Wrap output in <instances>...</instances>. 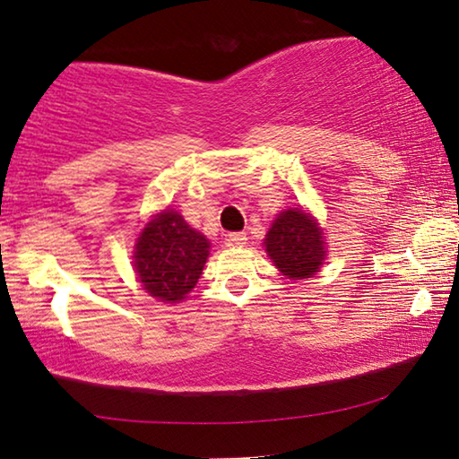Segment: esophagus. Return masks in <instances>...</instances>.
Masks as SVG:
<instances>
[{
    "mask_svg": "<svg viewBox=\"0 0 459 459\" xmlns=\"http://www.w3.org/2000/svg\"><path fill=\"white\" fill-rule=\"evenodd\" d=\"M229 240L232 245L237 247H243L247 243V232H230L229 235Z\"/></svg>",
    "mask_w": 459,
    "mask_h": 459,
    "instance_id": "obj_1",
    "label": "esophagus"
}]
</instances>
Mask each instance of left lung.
Instances as JSON below:
<instances>
[{
  "mask_svg": "<svg viewBox=\"0 0 459 459\" xmlns=\"http://www.w3.org/2000/svg\"><path fill=\"white\" fill-rule=\"evenodd\" d=\"M322 229L304 211L290 208L279 214L265 237V251L275 267L291 279L316 275L324 261Z\"/></svg>",
  "mask_w": 459,
  "mask_h": 459,
  "instance_id": "1",
  "label": "left lung"
}]
</instances>
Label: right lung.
Instances as JSON below:
<instances>
[{"mask_svg": "<svg viewBox=\"0 0 459 459\" xmlns=\"http://www.w3.org/2000/svg\"><path fill=\"white\" fill-rule=\"evenodd\" d=\"M211 243L180 214L164 211L137 238L135 273L155 299L180 301L198 283Z\"/></svg>", "mask_w": 459, "mask_h": 459, "instance_id": "add662e5", "label": "right lung"}]
</instances>
